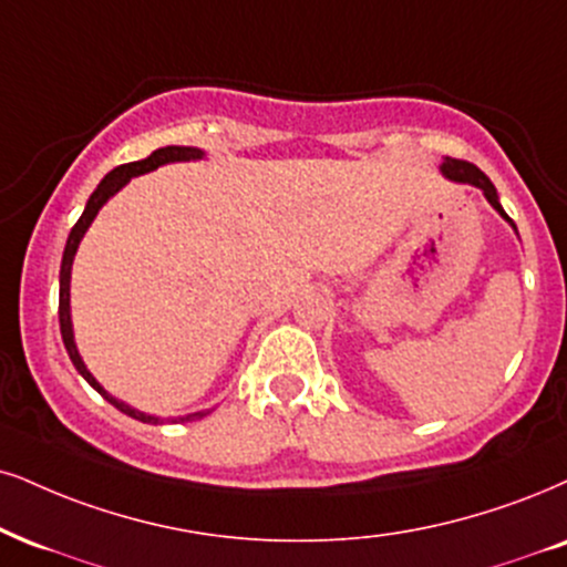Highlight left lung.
I'll return each instance as SVG.
<instances>
[{"label":"left lung","mask_w":567,"mask_h":567,"mask_svg":"<svg viewBox=\"0 0 567 567\" xmlns=\"http://www.w3.org/2000/svg\"><path fill=\"white\" fill-rule=\"evenodd\" d=\"M442 173L446 178H452V181H460V184H473V186H478L481 192L486 194V199L492 202V207L497 209L499 215H505V209H502V205H499V197H497V188H494V184L492 181H488V176L484 171H478L476 165L473 163H467V159H454V157H446L444 159V165H442ZM507 218V215H505ZM509 220V218H507Z\"/></svg>","instance_id":"1"}]
</instances>
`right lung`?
<instances>
[{"label": "right lung", "mask_w": 567, "mask_h": 567, "mask_svg": "<svg viewBox=\"0 0 567 567\" xmlns=\"http://www.w3.org/2000/svg\"><path fill=\"white\" fill-rule=\"evenodd\" d=\"M202 152L194 150V146H163V150H155L146 159H136V163H125L121 167H115L113 173H107V176L102 178V184L96 186V192L91 194L89 202H86V209H83V215L75 223L73 230H70L68 236V244H65V251H62V265H60V333H62V341H65V349L70 354V360H73V365L79 373L86 379L91 386H94L100 394L107 400L110 404H115L117 410L125 412V415L136 417V421L142 423H159V417H152V415H144V412L138 410H131L128 404L117 402L115 396H110L107 391H104L100 383H96L94 375L89 373L86 365H83L79 349H75V341H73V326H70V265H73V257H75V249H79V244L83 239V234H86V228L91 226V220L96 218V213H100V207L113 197L115 192H121V188L128 184L134 176H142V173H150L155 171V167L165 165V163H178V159H199ZM207 415V412H194V415H186V417H178V421H194V417H202Z\"/></svg>", "instance_id": "add662e5"}]
</instances>
